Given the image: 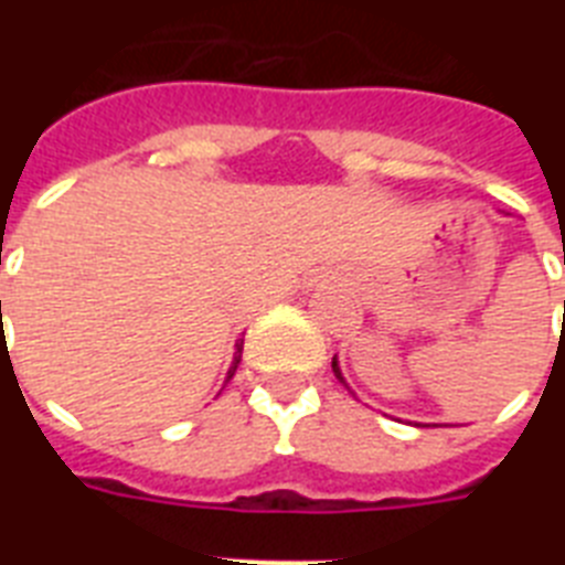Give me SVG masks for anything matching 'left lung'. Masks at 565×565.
Segmentation results:
<instances>
[{"mask_svg": "<svg viewBox=\"0 0 565 565\" xmlns=\"http://www.w3.org/2000/svg\"><path fill=\"white\" fill-rule=\"evenodd\" d=\"M331 366H334L337 381H340V384H345V377H343V372H340V363H337V358H334V361H331Z\"/></svg>", "mask_w": 565, "mask_h": 565, "instance_id": "obj_1", "label": "left lung"}]
</instances>
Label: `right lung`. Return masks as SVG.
<instances>
[{"label":"right lung","instance_id":"obj_1","mask_svg":"<svg viewBox=\"0 0 565 565\" xmlns=\"http://www.w3.org/2000/svg\"><path fill=\"white\" fill-rule=\"evenodd\" d=\"M239 358H243V343H237V352H234V361H231V370H228V377H225V384H228L231 377H234V372H237Z\"/></svg>","mask_w":565,"mask_h":565}]
</instances>
